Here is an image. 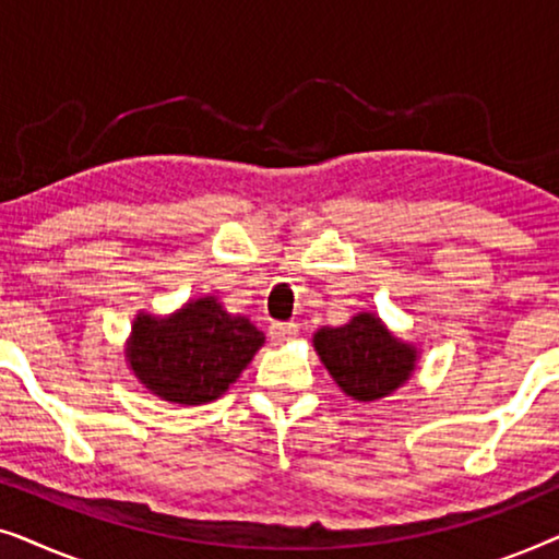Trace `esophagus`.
Listing matches in <instances>:
<instances>
[{
    "mask_svg": "<svg viewBox=\"0 0 559 559\" xmlns=\"http://www.w3.org/2000/svg\"><path fill=\"white\" fill-rule=\"evenodd\" d=\"M295 335H297V325L295 323H274L270 328V338L274 343H287V341H293Z\"/></svg>",
    "mask_w": 559,
    "mask_h": 559,
    "instance_id": "obj_1",
    "label": "esophagus"
}]
</instances>
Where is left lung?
I'll list each match as a JSON object with an SVG mask.
<instances>
[{
    "instance_id": "obj_1",
    "label": "left lung",
    "mask_w": 559,
    "mask_h": 559,
    "mask_svg": "<svg viewBox=\"0 0 559 559\" xmlns=\"http://www.w3.org/2000/svg\"><path fill=\"white\" fill-rule=\"evenodd\" d=\"M312 346L335 384L358 402L396 392L417 364V348L396 338L373 312H358L341 328H320Z\"/></svg>"
}]
</instances>
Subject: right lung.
I'll return each mask as SVG.
<instances>
[{
  "mask_svg": "<svg viewBox=\"0 0 559 559\" xmlns=\"http://www.w3.org/2000/svg\"><path fill=\"white\" fill-rule=\"evenodd\" d=\"M262 343L264 333L249 318L228 316L216 297H198L165 318L140 312L127 361L159 400L205 404L239 379Z\"/></svg>",
  "mask_w": 559,
  "mask_h": 559,
  "instance_id": "add662e5",
  "label": "right lung"
}]
</instances>
